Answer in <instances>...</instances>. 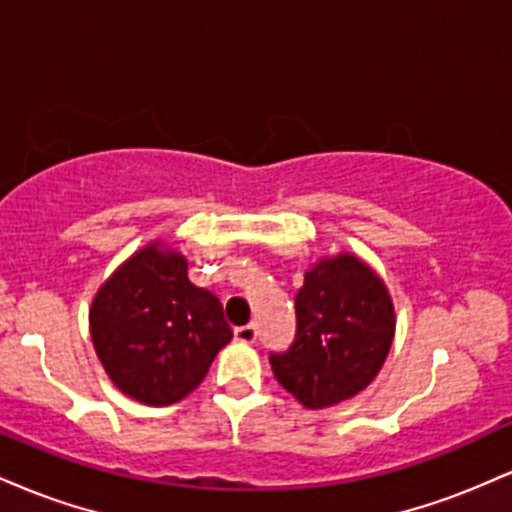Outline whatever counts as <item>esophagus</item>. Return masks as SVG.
<instances>
[{
    "instance_id": "esophagus-1",
    "label": "esophagus",
    "mask_w": 512,
    "mask_h": 512,
    "mask_svg": "<svg viewBox=\"0 0 512 512\" xmlns=\"http://www.w3.org/2000/svg\"><path fill=\"white\" fill-rule=\"evenodd\" d=\"M236 342L240 344H255L257 342V327L255 325H245L236 330Z\"/></svg>"
}]
</instances>
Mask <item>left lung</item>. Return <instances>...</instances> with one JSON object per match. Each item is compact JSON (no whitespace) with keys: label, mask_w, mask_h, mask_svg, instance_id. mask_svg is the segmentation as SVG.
Returning a JSON list of instances; mask_svg holds the SVG:
<instances>
[{"label":"left lung","mask_w":512,"mask_h":512,"mask_svg":"<svg viewBox=\"0 0 512 512\" xmlns=\"http://www.w3.org/2000/svg\"><path fill=\"white\" fill-rule=\"evenodd\" d=\"M395 303L351 252L320 257L296 293V339L272 354L274 378L305 409L337 407L373 383L395 342Z\"/></svg>","instance_id":"obj_1"}]
</instances>
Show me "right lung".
Wrapping results in <instances>:
<instances>
[{
  "label": "right lung",
  "instance_id": "1",
  "mask_svg": "<svg viewBox=\"0 0 512 512\" xmlns=\"http://www.w3.org/2000/svg\"><path fill=\"white\" fill-rule=\"evenodd\" d=\"M88 330L110 383L149 407L190 395L233 339L219 298L187 279L185 255L161 238L103 281Z\"/></svg>",
  "mask_w": 512,
  "mask_h": 512
}]
</instances>
